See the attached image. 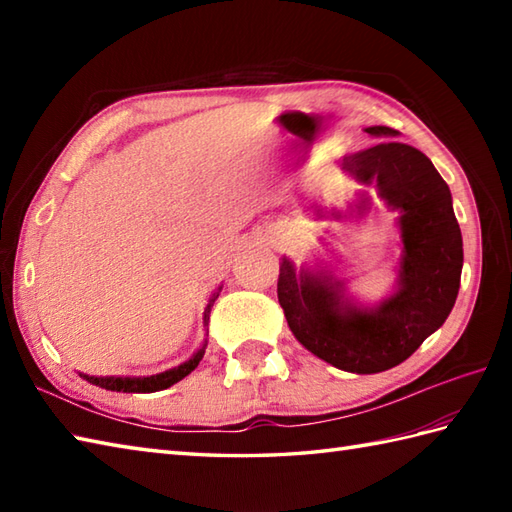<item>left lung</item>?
Masks as SVG:
<instances>
[{"mask_svg":"<svg viewBox=\"0 0 512 512\" xmlns=\"http://www.w3.org/2000/svg\"><path fill=\"white\" fill-rule=\"evenodd\" d=\"M380 140L345 156L341 169L361 184H374L380 200L398 211L402 255L398 288L374 308L345 297L332 275L297 270L281 257L277 297L295 339L325 363L352 374H378L400 365L447 321L458 299L462 233L449 184L416 147L396 143V129L374 125ZM365 209V200L361 204Z\"/></svg>","mask_w":512,"mask_h":512,"instance_id":"8db88e82","label":"left lung"}]
</instances>
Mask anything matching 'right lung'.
Returning a JSON list of instances; mask_svg holds the SVG:
<instances>
[{
    "instance_id": "right-lung-1",
    "label": "right lung",
    "mask_w": 512,
    "mask_h": 512,
    "mask_svg": "<svg viewBox=\"0 0 512 512\" xmlns=\"http://www.w3.org/2000/svg\"><path fill=\"white\" fill-rule=\"evenodd\" d=\"M220 290H217L215 295L209 299V306H206V310H204V325L209 323V312L213 308L217 295H220ZM204 350H206V341L200 350L189 358V361H184L182 365L167 369V372L154 374V376H88V374H81V376L88 380V383H92L96 387H103L107 391H125V394H151V391L167 389L171 385H176L178 380H182L184 376H189L202 361Z\"/></svg>"
}]
</instances>
